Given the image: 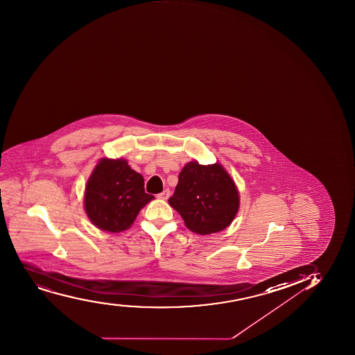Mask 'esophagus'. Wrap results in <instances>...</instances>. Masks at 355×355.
<instances>
[{
  "label": "esophagus",
  "instance_id": "34e87169",
  "mask_svg": "<svg viewBox=\"0 0 355 355\" xmlns=\"http://www.w3.org/2000/svg\"><path fill=\"white\" fill-rule=\"evenodd\" d=\"M168 197H170V191L164 190L161 193L157 194L158 199H161V200H168Z\"/></svg>",
  "mask_w": 355,
  "mask_h": 355
}]
</instances>
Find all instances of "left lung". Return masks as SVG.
I'll list each match as a JSON object with an SVG mask.
<instances>
[{
  "label": "left lung",
  "mask_w": 355,
  "mask_h": 355,
  "mask_svg": "<svg viewBox=\"0 0 355 355\" xmlns=\"http://www.w3.org/2000/svg\"><path fill=\"white\" fill-rule=\"evenodd\" d=\"M168 204L180 213L191 232L209 235L232 223L239 211V194L221 164L190 162L180 171Z\"/></svg>",
  "instance_id": "8db88e82"
}]
</instances>
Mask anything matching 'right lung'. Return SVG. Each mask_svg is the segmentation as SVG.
<instances>
[{
    "label": "right lung",
    "instance_id": "1",
    "mask_svg": "<svg viewBox=\"0 0 355 355\" xmlns=\"http://www.w3.org/2000/svg\"><path fill=\"white\" fill-rule=\"evenodd\" d=\"M154 196L144 192V177L126 159L102 158L85 185V209L90 221L104 232H120Z\"/></svg>",
    "mask_w": 355,
    "mask_h": 355
}]
</instances>
